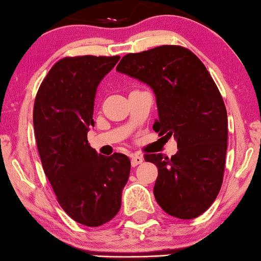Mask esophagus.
I'll list each match as a JSON object with an SVG mask.
<instances>
[{"mask_svg": "<svg viewBox=\"0 0 261 261\" xmlns=\"http://www.w3.org/2000/svg\"><path fill=\"white\" fill-rule=\"evenodd\" d=\"M142 162H143V156L141 155V154H137V153L132 154V156H130V164L133 165V167H137V165L141 164Z\"/></svg>", "mask_w": 261, "mask_h": 261, "instance_id": "1", "label": "esophagus"}]
</instances>
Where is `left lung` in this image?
<instances>
[{
  "label": "left lung",
  "mask_w": 261,
  "mask_h": 261,
  "mask_svg": "<svg viewBox=\"0 0 261 261\" xmlns=\"http://www.w3.org/2000/svg\"><path fill=\"white\" fill-rule=\"evenodd\" d=\"M117 71L152 87L159 114L153 129L176 139L172 158L144 155L158 168L156 203L172 217L194 219L212 205L223 184L228 116L219 89L197 56L175 44L128 53Z\"/></svg>",
  "instance_id": "1"
}]
</instances>
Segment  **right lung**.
<instances>
[{
	"instance_id": "right-lung-1",
	"label": "right lung",
	"mask_w": 261,
	"mask_h": 261,
	"mask_svg": "<svg viewBox=\"0 0 261 261\" xmlns=\"http://www.w3.org/2000/svg\"><path fill=\"white\" fill-rule=\"evenodd\" d=\"M118 60L89 55L61 58L42 81L33 106L44 174L61 208L86 226H100L116 217L129 178L125 154L98 155L87 141L94 125L97 87Z\"/></svg>"
}]
</instances>
